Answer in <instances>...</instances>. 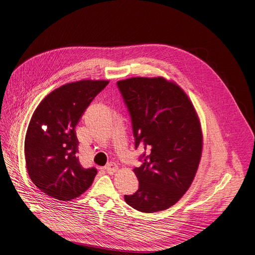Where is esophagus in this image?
<instances>
[{
    "instance_id": "esophagus-1",
    "label": "esophagus",
    "mask_w": 255,
    "mask_h": 255,
    "mask_svg": "<svg viewBox=\"0 0 255 255\" xmlns=\"http://www.w3.org/2000/svg\"><path fill=\"white\" fill-rule=\"evenodd\" d=\"M118 169V165L116 163H108L107 165L105 166V170L108 172V174H113V172H116Z\"/></svg>"
}]
</instances>
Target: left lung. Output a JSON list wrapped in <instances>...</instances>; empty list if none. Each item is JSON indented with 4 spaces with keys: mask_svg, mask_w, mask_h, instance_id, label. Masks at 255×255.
Masks as SVG:
<instances>
[{
    "mask_svg": "<svg viewBox=\"0 0 255 255\" xmlns=\"http://www.w3.org/2000/svg\"><path fill=\"white\" fill-rule=\"evenodd\" d=\"M132 124L142 165L133 171L138 190L125 201L144 213L166 210L191 186L199 166L202 131L190 98L163 77H132L117 83Z\"/></svg>",
    "mask_w": 255,
    "mask_h": 255,
    "instance_id": "8db88e82",
    "label": "left lung"
}]
</instances>
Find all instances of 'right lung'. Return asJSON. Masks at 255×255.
<instances>
[{"mask_svg":"<svg viewBox=\"0 0 255 255\" xmlns=\"http://www.w3.org/2000/svg\"><path fill=\"white\" fill-rule=\"evenodd\" d=\"M108 80H79L57 88L39 104L24 144L29 178L44 194L69 201L91 186L95 167L79 163L75 127Z\"/></svg>","mask_w":255,"mask_h":255,"instance_id":"obj_1","label":"right lung"}]
</instances>
